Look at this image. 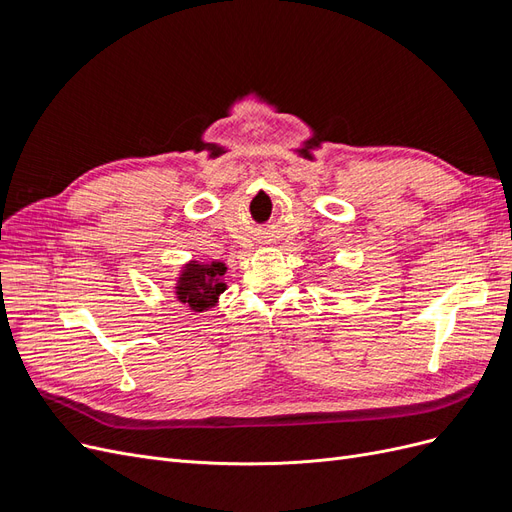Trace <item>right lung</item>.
Listing matches in <instances>:
<instances>
[{
	"label": "right lung",
	"instance_id": "add662e5",
	"mask_svg": "<svg viewBox=\"0 0 512 512\" xmlns=\"http://www.w3.org/2000/svg\"><path fill=\"white\" fill-rule=\"evenodd\" d=\"M226 273L224 262H211V265H200L192 260L185 265L177 282V301L192 307L194 312H205L207 307L218 303L220 292L226 290V284L220 282Z\"/></svg>",
	"mask_w": 512,
	"mask_h": 512
}]
</instances>
